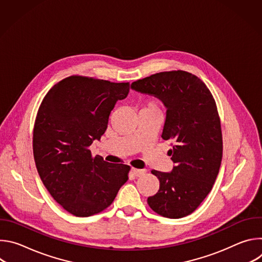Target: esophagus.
<instances>
[{
  "mask_svg": "<svg viewBox=\"0 0 262 262\" xmlns=\"http://www.w3.org/2000/svg\"><path fill=\"white\" fill-rule=\"evenodd\" d=\"M130 172H132V174H133L134 176H137V177H139V176H142V175H144L146 171H145V170H140V169H136V168H132Z\"/></svg>",
  "mask_w": 262,
  "mask_h": 262,
  "instance_id": "esophagus-1",
  "label": "esophagus"
}]
</instances>
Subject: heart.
I'll return each instance as SVG.
<instances>
[{
	"label": "heart",
	"instance_id": "obj_1",
	"mask_svg": "<svg viewBox=\"0 0 262 262\" xmlns=\"http://www.w3.org/2000/svg\"><path fill=\"white\" fill-rule=\"evenodd\" d=\"M143 110H154V111H159V105L156 101H150L149 102Z\"/></svg>",
	"mask_w": 262,
	"mask_h": 262
}]
</instances>
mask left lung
Here are the masks:
<instances>
[{
  "instance_id": "obj_1",
  "label": "left lung",
  "mask_w": 262,
  "mask_h": 262,
  "mask_svg": "<svg viewBox=\"0 0 262 262\" xmlns=\"http://www.w3.org/2000/svg\"><path fill=\"white\" fill-rule=\"evenodd\" d=\"M132 89L152 95L167 108L162 138L172 141L171 172L152 170L160 190L147 202L157 213L180 219L191 214L206 198L219 174L223 140L212 94L194 74L164 71L132 84Z\"/></svg>"
}]
</instances>
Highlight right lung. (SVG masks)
Listing matches in <instances>:
<instances>
[{"mask_svg":"<svg viewBox=\"0 0 262 262\" xmlns=\"http://www.w3.org/2000/svg\"><path fill=\"white\" fill-rule=\"evenodd\" d=\"M129 83L72 76L45 96L34 124L33 155L52 197L76 216L108 207L127 181L130 167L92 157L90 146L104 134L111 111Z\"/></svg>","mask_w":262,"mask_h":262,"instance_id":"add662e5","label":"right lung"}]
</instances>
